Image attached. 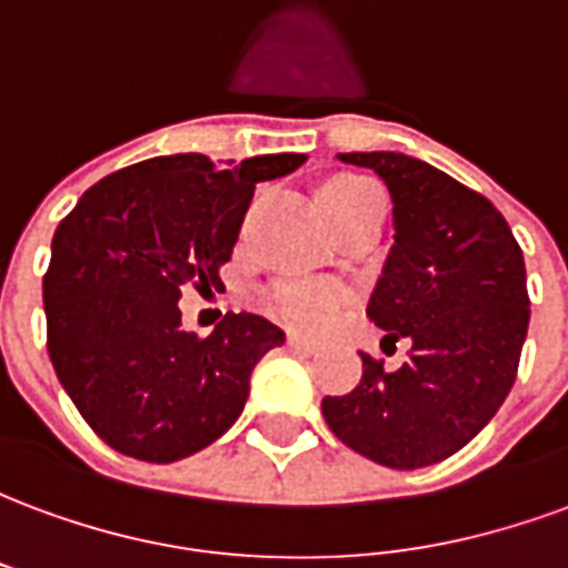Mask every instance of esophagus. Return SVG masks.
<instances>
[{
	"mask_svg": "<svg viewBox=\"0 0 568 568\" xmlns=\"http://www.w3.org/2000/svg\"><path fill=\"white\" fill-rule=\"evenodd\" d=\"M288 346H295V349H304V353H316L320 349V344L316 341H310V337H304V334H288Z\"/></svg>",
	"mask_w": 568,
	"mask_h": 568,
	"instance_id": "34e87169",
	"label": "esophagus"
}]
</instances>
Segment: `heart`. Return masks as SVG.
<instances>
[{"mask_svg": "<svg viewBox=\"0 0 568 568\" xmlns=\"http://www.w3.org/2000/svg\"><path fill=\"white\" fill-rule=\"evenodd\" d=\"M371 185L368 179L358 175H337L332 182H325L320 191V200L325 212L334 219V212L344 206L346 200L356 191ZM344 304V288L337 283H325V280H297V283H280L271 285L261 295V307L271 313L273 320H280L288 328L297 332H320L325 322L332 320L334 313Z\"/></svg>", "mask_w": 568, "mask_h": 568, "instance_id": "heart-1", "label": "heart"}]
</instances>
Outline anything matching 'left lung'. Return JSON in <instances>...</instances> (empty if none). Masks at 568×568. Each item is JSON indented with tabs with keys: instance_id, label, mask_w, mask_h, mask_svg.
<instances>
[{
	"instance_id": "8db88e82",
	"label": "left lung",
	"mask_w": 568,
	"mask_h": 568,
	"mask_svg": "<svg viewBox=\"0 0 568 568\" xmlns=\"http://www.w3.org/2000/svg\"><path fill=\"white\" fill-rule=\"evenodd\" d=\"M393 194L395 246L368 301L386 341H410L398 371L362 353L353 393L325 395L346 447L389 468H423L463 450L508 398L529 295L524 252L484 194L395 151H353Z\"/></svg>"
}]
</instances>
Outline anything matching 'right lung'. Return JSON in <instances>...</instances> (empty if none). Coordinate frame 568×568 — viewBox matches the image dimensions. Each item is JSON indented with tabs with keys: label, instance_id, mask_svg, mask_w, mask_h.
<instances>
[{
	"label": "right lung",
	"instance_id": "add662e5",
	"mask_svg": "<svg viewBox=\"0 0 568 568\" xmlns=\"http://www.w3.org/2000/svg\"><path fill=\"white\" fill-rule=\"evenodd\" d=\"M304 161L151 158L100 179L60 222L42 283L48 356L112 450L175 463L243 414L252 368L285 334L255 313H227L197 337L182 332L179 297L187 285L222 288L255 185Z\"/></svg>",
	"mask_w": 568,
	"mask_h": 568
}]
</instances>
